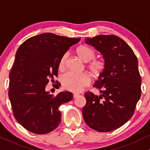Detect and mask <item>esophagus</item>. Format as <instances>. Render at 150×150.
I'll return each mask as SVG.
<instances>
[{
    "mask_svg": "<svg viewBox=\"0 0 150 150\" xmlns=\"http://www.w3.org/2000/svg\"><path fill=\"white\" fill-rule=\"evenodd\" d=\"M79 95V94H77V93H74V98H77V97H78Z\"/></svg>",
    "mask_w": 150,
    "mask_h": 150,
    "instance_id": "esophagus-1",
    "label": "esophagus"
}]
</instances>
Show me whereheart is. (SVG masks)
Returning a JSON list of instances; mask_svg holds the SVG:
<instances>
[{
    "label": "heart",
    "instance_id": "obj_1",
    "mask_svg": "<svg viewBox=\"0 0 150 150\" xmlns=\"http://www.w3.org/2000/svg\"><path fill=\"white\" fill-rule=\"evenodd\" d=\"M76 52L83 61L88 62L95 57L96 52L92 47L86 45H81L77 47ZM68 53L66 52L61 56L58 64L60 69H64L66 66ZM105 64L104 61L99 59H94L88 64V68L94 75H100L104 70ZM91 79L86 73H75L73 71H67L61 76V81L63 87L73 92H79L84 87L90 83Z\"/></svg>",
    "mask_w": 150,
    "mask_h": 150
}]
</instances>
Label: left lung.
Returning <instances> with one entry per match:
<instances>
[{
  "mask_svg": "<svg viewBox=\"0 0 150 150\" xmlns=\"http://www.w3.org/2000/svg\"><path fill=\"white\" fill-rule=\"evenodd\" d=\"M86 43L103 54L105 67L94 84L102 95L84 94L83 117L91 129L111 132L132 118L141 97L138 60L130 46L116 35H98L86 39Z\"/></svg>",
  "mask_w": 150,
  "mask_h": 150,
  "instance_id": "1",
  "label": "left lung"
}]
</instances>
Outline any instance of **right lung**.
I'll list each match as a JSON object with an SVG mask.
<instances>
[{
  "mask_svg": "<svg viewBox=\"0 0 150 150\" xmlns=\"http://www.w3.org/2000/svg\"><path fill=\"white\" fill-rule=\"evenodd\" d=\"M80 40L43 33L18 47L9 74L8 97L15 118L29 132L47 134L59 125L58 108L71 101L73 94L65 91L54 96L45 92V86L58 77L61 56Z\"/></svg>",
  "mask_w": 150,
  "mask_h": 150,
  "instance_id": "add662e5",
  "label": "right lung"
}]
</instances>
